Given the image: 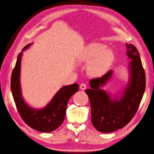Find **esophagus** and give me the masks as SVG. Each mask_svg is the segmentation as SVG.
<instances>
[{
	"label": "esophagus",
	"mask_w": 154,
	"mask_h": 154,
	"mask_svg": "<svg viewBox=\"0 0 154 154\" xmlns=\"http://www.w3.org/2000/svg\"><path fill=\"white\" fill-rule=\"evenodd\" d=\"M80 89H82V91H84V90H85V89H86L87 85H86L85 84H84V83H82V84H81V85H80Z\"/></svg>",
	"instance_id": "1"
}]
</instances>
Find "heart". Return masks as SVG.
Segmentation results:
<instances>
[{
  "label": "heart",
  "mask_w": 154,
  "mask_h": 154,
  "mask_svg": "<svg viewBox=\"0 0 154 154\" xmlns=\"http://www.w3.org/2000/svg\"><path fill=\"white\" fill-rule=\"evenodd\" d=\"M113 51L104 44L88 45L79 56V61L88 63V70L93 76H101L106 72L114 60Z\"/></svg>",
  "instance_id": "1"
}]
</instances>
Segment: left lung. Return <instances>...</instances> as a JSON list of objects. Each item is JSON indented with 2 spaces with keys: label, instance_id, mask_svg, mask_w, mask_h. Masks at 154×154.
I'll return each mask as SVG.
<instances>
[{
  "label": "left lung",
  "instance_id": "obj_1",
  "mask_svg": "<svg viewBox=\"0 0 154 154\" xmlns=\"http://www.w3.org/2000/svg\"><path fill=\"white\" fill-rule=\"evenodd\" d=\"M128 59V80L127 85L116 95L103 89L112 78L110 70L101 78L92 79L91 88L85 91L90 100L91 122L99 132L110 133L123 128L137 112L146 86L145 73L138 51L132 44H126Z\"/></svg>",
  "mask_w": 154,
  "mask_h": 154
}]
</instances>
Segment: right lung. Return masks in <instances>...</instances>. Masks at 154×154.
Here are the masks:
<instances>
[{
    "instance_id": "add662e5",
    "label": "right lung",
    "mask_w": 154,
    "mask_h": 154,
    "mask_svg": "<svg viewBox=\"0 0 154 154\" xmlns=\"http://www.w3.org/2000/svg\"><path fill=\"white\" fill-rule=\"evenodd\" d=\"M27 44L19 53L11 78V89L18 112L25 123L37 131L51 132L58 128L63 122L69 100L78 92L77 83L63 86L49 103L42 108L35 109L26 102L22 94L20 84L21 60L23 51L31 47Z\"/></svg>"
}]
</instances>
